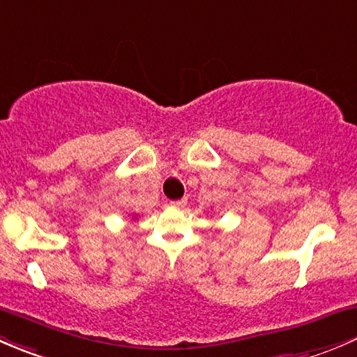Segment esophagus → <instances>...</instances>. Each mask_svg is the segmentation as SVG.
Wrapping results in <instances>:
<instances>
[{
	"mask_svg": "<svg viewBox=\"0 0 357 357\" xmlns=\"http://www.w3.org/2000/svg\"><path fill=\"white\" fill-rule=\"evenodd\" d=\"M187 204V199L183 197V199H177V201H170V206L172 208H182V206Z\"/></svg>",
	"mask_w": 357,
	"mask_h": 357,
	"instance_id": "1",
	"label": "esophagus"
}]
</instances>
